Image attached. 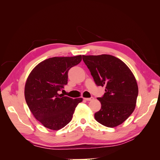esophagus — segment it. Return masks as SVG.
Segmentation results:
<instances>
[{"mask_svg": "<svg viewBox=\"0 0 160 160\" xmlns=\"http://www.w3.org/2000/svg\"><path fill=\"white\" fill-rule=\"evenodd\" d=\"M93 97H92V98H84V99L85 100H86V101H92V100H93Z\"/></svg>", "mask_w": 160, "mask_h": 160, "instance_id": "1", "label": "esophagus"}]
</instances>
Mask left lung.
<instances>
[{
    "instance_id": "8db88e82",
    "label": "left lung",
    "mask_w": 160,
    "mask_h": 160,
    "mask_svg": "<svg viewBox=\"0 0 160 160\" xmlns=\"http://www.w3.org/2000/svg\"><path fill=\"white\" fill-rule=\"evenodd\" d=\"M83 60L98 86L105 87L98 98L101 108L95 119L108 128L123 123L135 108L138 95L136 79L126 64L110 55H83Z\"/></svg>"
}]
</instances>
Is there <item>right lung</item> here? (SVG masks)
<instances>
[{"label":"right lung","mask_w":160,"mask_h":160,"mask_svg":"<svg viewBox=\"0 0 160 160\" xmlns=\"http://www.w3.org/2000/svg\"><path fill=\"white\" fill-rule=\"evenodd\" d=\"M81 59V55L49 58L38 63L28 75L25 86L26 102L44 127L51 130L64 128L83 101L58 93L67 84L69 70Z\"/></svg>","instance_id":"add662e5"}]
</instances>
